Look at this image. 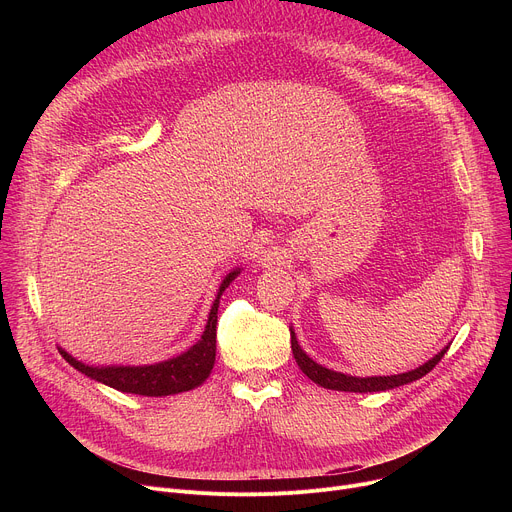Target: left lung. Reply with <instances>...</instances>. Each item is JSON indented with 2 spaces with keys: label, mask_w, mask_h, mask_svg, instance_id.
I'll return each instance as SVG.
<instances>
[{
  "label": "left lung",
  "mask_w": 512,
  "mask_h": 512,
  "mask_svg": "<svg viewBox=\"0 0 512 512\" xmlns=\"http://www.w3.org/2000/svg\"><path fill=\"white\" fill-rule=\"evenodd\" d=\"M291 332V352H294V358L298 362V367L302 369V373L312 379L316 385L324 387V389H332V391H348V393H375V391H389L407 383H413L421 377H425L437 362L442 360V356L448 352L450 346H444L442 352H437L431 360H427L421 367L409 371V373H401V375H391V377H350L344 373H336L332 369L322 367L316 360H312L302 346L298 344L296 332Z\"/></svg>",
  "instance_id": "left-lung-1"
}]
</instances>
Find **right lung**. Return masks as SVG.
<instances>
[{
  "instance_id": "right-lung-1",
  "label": "right lung",
  "mask_w": 512,
  "mask_h": 512,
  "mask_svg": "<svg viewBox=\"0 0 512 512\" xmlns=\"http://www.w3.org/2000/svg\"><path fill=\"white\" fill-rule=\"evenodd\" d=\"M239 273L241 269H233L231 273H227L221 287H218L200 340L194 346H190L186 352L174 358H168L156 364H143V367H89V364L77 360L75 356H70L62 348H58V352L64 356V360L70 364V367H75L79 373L111 389H117L121 393L166 397V395H176V393L196 389L208 379L214 367L218 304H221L223 291L233 283V279Z\"/></svg>"
}]
</instances>
